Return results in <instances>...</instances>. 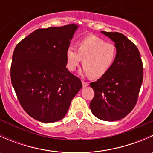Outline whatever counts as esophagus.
<instances>
[{
  "instance_id": "obj_1",
  "label": "esophagus",
  "mask_w": 153,
  "mask_h": 153,
  "mask_svg": "<svg viewBox=\"0 0 153 153\" xmlns=\"http://www.w3.org/2000/svg\"><path fill=\"white\" fill-rule=\"evenodd\" d=\"M82 85H83V87H86V86H89V83L86 82V81H82Z\"/></svg>"
}]
</instances>
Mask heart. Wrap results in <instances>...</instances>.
<instances>
[{"mask_svg":"<svg viewBox=\"0 0 153 153\" xmlns=\"http://www.w3.org/2000/svg\"><path fill=\"white\" fill-rule=\"evenodd\" d=\"M77 47L78 50L69 47L66 52L67 67L70 72L76 70L83 60L84 74L92 78H100L110 70L115 63V46L95 35L83 38Z\"/></svg>","mask_w":153,"mask_h":153,"instance_id":"1","label":"heart"}]
</instances>
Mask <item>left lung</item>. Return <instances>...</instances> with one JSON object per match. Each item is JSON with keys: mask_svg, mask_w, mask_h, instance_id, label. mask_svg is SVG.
Wrapping results in <instances>:
<instances>
[{"mask_svg": "<svg viewBox=\"0 0 153 153\" xmlns=\"http://www.w3.org/2000/svg\"><path fill=\"white\" fill-rule=\"evenodd\" d=\"M116 48V58L110 70L95 82L89 107L96 118L115 121L124 118L138 101L143 81V64L136 46L123 34L103 32Z\"/></svg>", "mask_w": 153, "mask_h": 153, "instance_id": "left-lung-1", "label": "left lung"}]
</instances>
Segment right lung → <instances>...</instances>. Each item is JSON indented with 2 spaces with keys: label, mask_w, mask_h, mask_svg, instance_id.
I'll list each match as a JSON object with an SVG mask.
<instances>
[{
  "label": "right lung",
  "mask_w": 153,
  "mask_h": 153,
  "mask_svg": "<svg viewBox=\"0 0 153 153\" xmlns=\"http://www.w3.org/2000/svg\"><path fill=\"white\" fill-rule=\"evenodd\" d=\"M78 27L72 24L38 29L15 48L12 84L23 109L37 121L62 119L82 87L81 80L66 68V52Z\"/></svg>",
  "instance_id": "obj_1"
}]
</instances>
